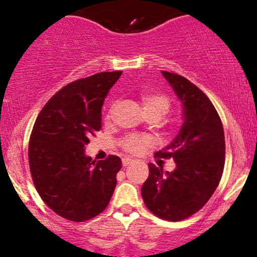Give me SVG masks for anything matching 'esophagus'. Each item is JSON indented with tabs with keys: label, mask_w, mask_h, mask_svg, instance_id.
Here are the masks:
<instances>
[{
	"label": "esophagus",
	"mask_w": 257,
	"mask_h": 257,
	"mask_svg": "<svg viewBox=\"0 0 257 257\" xmlns=\"http://www.w3.org/2000/svg\"><path fill=\"white\" fill-rule=\"evenodd\" d=\"M121 163H123V167H128V165H131L133 163V160L129 159V158H123Z\"/></svg>",
	"instance_id": "1"
}]
</instances>
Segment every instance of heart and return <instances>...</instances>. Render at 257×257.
<instances>
[{
	"instance_id": "obj_1",
	"label": "heart",
	"mask_w": 257,
	"mask_h": 257,
	"mask_svg": "<svg viewBox=\"0 0 257 257\" xmlns=\"http://www.w3.org/2000/svg\"><path fill=\"white\" fill-rule=\"evenodd\" d=\"M142 103L145 114L154 113L162 118L168 113L170 108V102L165 95L162 94H152V93H144L142 95ZM112 118V110H109L107 114V119ZM152 143V139L145 136H139V134H131L126 136L123 141L120 142L121 147L124 150L132 153V154H138L143 150L144 147Z\"/></svg>"
}]
</instances>
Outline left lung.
Instances as JSON below:
<instances>
[{
	"label": "left lung",
	"instance_id": "1",
	"mask_svg": "<svg viewBox=\"0 0 257 257\" xmlns=\"http://www.w3.org/2000/svg\"><path fill=\"white\" fill-rule=\"evenodd\" d=\"M183 107V124L172 143L155 153L172 158L173 172L149 164L142 186L147 208L158 217L180 221L199 211L221 179L225 164L222 123L210 99L195 84L179 74L162 71Z\"/></svg>",
	"mask_w": 257,
	"mask_h": 257
}]
</instances>
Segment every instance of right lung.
Returning <instances> with one entry per match:
<instances>
[{"instance_id": "1", "label": "right lung", "mask_w": 257, "mask_h": 257, "mask_svg": "<svg viewBox=\"0 0 257 257\" xmlns=\"http://www.w3.org/2000/svg\"><path fill=\"white\" fill-rule=\"evenodd\" d=\"M123 72H102L56 93L38 114L28 145L33 183L46 205L59 216L80 222L109 204L120 158L92 162L89 137L102 126L105 97Z\"/></svg>"}]
</instances>
